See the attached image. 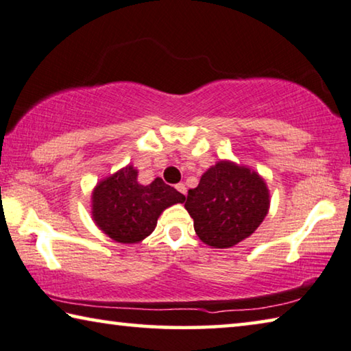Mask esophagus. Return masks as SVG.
<instances>
[{
    "label": "esophagus",
    "instance_id": "esophagus-1",
    "mask_svg": "<svg viewBox=\"0 0 351 351\" xmlns=\"http://www.w3.org/2000/svg\"><path fill=\"white\" fill-rule=\"evenodd\" d=\"M176 188H177V191H179L180 194H183V196H185V194H186L185 183H179V185H176Z\"/></svg>",
    "mask_w": 351,
    "mask_h": 351
}]
</instances>
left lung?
Wrapping results in <instances>:
<instances>
[{"label":"left lung","instance_id":"8db88e82","mask_svg":"<svg viewBox=\"0 0 351 351\" xmlns=\"http://www.w3.org/2000/svg\"><path fill=\"white\" fill-rule=\"evenodd\" d=\"M269 205V189L258 172L221 160L204 172L196 188L189 189L185 208L202 243L228 249L260 227Z\"/></svg>","mask_w":351,"mask_h":351}]
</instances>
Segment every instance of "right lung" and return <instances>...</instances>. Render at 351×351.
Listing matches in <instances>:
<instances>
[{"mask_svg":"<svg viewBox=\"0 0 351 351\" xmlns=\"http://www.w3.org/2000/svg\"><path fill=\"white\" fill-rule=\"evenodd\" d=\"M132 165L101 180L91 194V216L108 238L135 244L151 234L168 206L185 202V196L157 177L149 185L136 180Z\"/></svg>","mask_w":351,"mask_h":351,"instance_id":"right-lung-1","label":"right lung"}]
</instances>
